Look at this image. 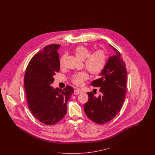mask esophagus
Returning <instances> with one entry per match:
<instances>
[{
  "instance_id": "obj_1",
  "label": "esophagus",
  "mask_w": 155,
  "mask_h": 155,
  "mask_svg": "<svg viewBox=\"0 0 155 155\" xmlns=\"http://www.w3.org/2000/svg\"><path fill=\"white\" fill-rule=\"evenodd\" d=\"M82 93V90L78 89L74 90V95H78V94H80V93Z\"/></svg>"
}]
</instances>
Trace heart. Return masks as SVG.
Listing matches in <instances>:
<instances>
[{"label": "heart", "instance_id": "heart-1", "mask_svg": "<svg viewBox=\"0 0 155 155\" xmlns=\"http://www.w3.org/2000/svg\"><path fill=\"white\" fill-rule=\"evenodd\" d=\"M75 55L81 60H84V66L91 74L96 75L100 73L104 68L106 61L107 54L103 49H98L94 52L84 45L76 47L74 50ZM64 56L60 60V65H63ZM88 78V74L86 71L76 73L71 75V81L76 86H82L84 81Z\"/></svg>", "mask_w": 155, "mask_h": 155}]
</instances>
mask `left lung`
I'll list each match as a JSON object with an SVG mask.
<instances>
[{
    "instance_id": "8db88e82",
    "label": "left lung",
    "mask_w": 155,
    "mask_h": 155,
    "mask_svg": "<svg viewBox=\"0 0 155 155\" xmlns=\"http://www.w3.org/2000/svg\"><path fill=\"white\" fill-rule=\"evenodd\" d=\"M115 54L108 58L99 75L91 85L99 87L101 95L94 96L87 93L88 101L84 104V111L91 120L99 124L110 122L120 111L127 92V71L120 53L112 45Z\"/></svg>"
}]
</instances>
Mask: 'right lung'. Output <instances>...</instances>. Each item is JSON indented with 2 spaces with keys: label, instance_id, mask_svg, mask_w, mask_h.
I'll return each instance as SVG.
<instances>
[{
  "label": "right lung",
  "instance_id": "add662e5",
  "mask_svg": "<svg viewBox=\"0 0 155 155\" xmlns=\"http://www.w3.org/2000/svg\"><path fill=\"white\" fill-rule=\"evenodd\" d=\"M59 44H51L35 54L27 67L24 84L31 113L47 125L61 121L67 113V103L74 89L66 86L64 89H54L53 75L60 69L57 50Z\"/></svg>",
  "mask_w": 155,
  "mask_h": 155
}]
</instances>
